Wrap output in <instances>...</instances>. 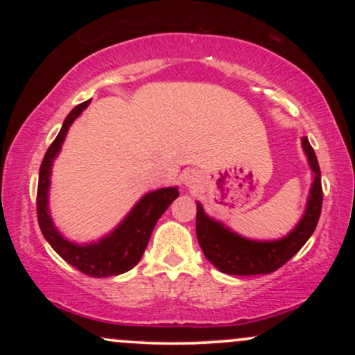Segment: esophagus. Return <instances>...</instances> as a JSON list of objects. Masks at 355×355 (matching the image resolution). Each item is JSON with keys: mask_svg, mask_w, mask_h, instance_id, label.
<instances>
[{"mask_svg": "<svg viewBox=\"0 0 355 355\" xmlns=\"http://www.w3.org/2000/svg\"><path fill=\"white\" fill-rule=\"evenodd\" d=\"M195 183V177L193 175H187L185 177V185H189V187H191Z\"/></svg>", "mask_w": 355, "mask_h": 355, "instance_id": "obj_1", "label": "esophagus"}]
</instances>
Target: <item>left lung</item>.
<instances>
[{"label": "left lung", "mask_w": 355, "mask_h": 355, "mask_svg": "<svg viewBox=\"0 0 355 355\" xmlns=\"http://www.w3.org/2000/svg\"><path fill=\"white\" fill-rule=\"evenodd\" d=\"M302 146L313 172V183L305 215L294 232H291L285 239L277 242H254L239 237L229 229H223L215 220L207 217L200 203H197L198 243L207 259L220 272L230 275L272 274L287 263L311 239L320 218L324 193H322L319 162L307 137L302 138Z\"/></svg>", "instance_id": "1"}]
</instances>
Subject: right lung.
<instances>
[{"mask_svg":"<svg viewBox=\"0 0 355 355\" xmlns=\"http://www.w3.org/2000/svg\"><path fill=\"white\" fill-rule=\"evenodd\" d=\"M89 105L88 101L76 105L64 118L60 133L56 135L50 148L44 153V158L40 166L38 193H36V215H38L40 229L44 239L53 247V250L61 259L67 260L70 266L78 268L80 272L89 277H112L123 274L140 262L152 232L157 225L158 218L168 209L170 203L178 197V190L175 187L162 189L145 195L137 207L130 211L118 229L112 235L100 240L93 245H75L63 239L53 227V222L48 214V187H50V172L53 158L60 152L64 135L76 116Z\"/></svg>","mask_w":355,"mask_h":355,"instance_id":"right-lung-1","label":"right lung"}]
</instances>
